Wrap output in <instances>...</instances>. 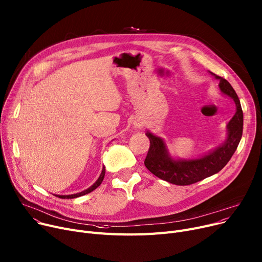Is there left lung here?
Wrapping results in <instances>:
<instances>
[{"label":"left lung","instance_id":"8db88e82","mask_svg":"<svg viewBox=\"0 0 262 262\" xmlns=\"http://www.w3.org/2000/svg\"><path fill=\"white\" fill-rule=\"evenodd\" d=\"M211 74L219 80L221 93L233 99L236 104V113L226 126L228 137L220 146L201 158L175 160L170 157L162 139L147 132L146 136L150 144L144 164L151 173L164 181L176 185H189L215 175L228 164L241 140L243 113L239 98L228 81Z\"/></svg>","mask_w":262,"mask_h":262}]
</instances>
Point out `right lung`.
Returning <instances> with one entry per match:
<instances>
[{
	"label": "right lung",
	"mask_w": 262,
	"mask_h": 262,
	"mask_svg": "<svg viewBox=\"0 0 262 262\" xmlns=\"http://www.w3.org/2000/svg\"><path fill=\"white\" fill-rule=\"evenodd\" d=\"M104 176H105V167H103V169H102V172H101V175H100V177L98 178V180L91 186V187H89L87 189H85V190H83V191H81V193H78V194H74V195H56L57 197H59V198H62V199H73V198H77V197H80V196H83V195H86V194H89V193H91V191H93L94 189H96L101 183H102V181H103V179H104Z\"/></svg>",
	"instance_id": "right-lung-1"
}]
</instances>
